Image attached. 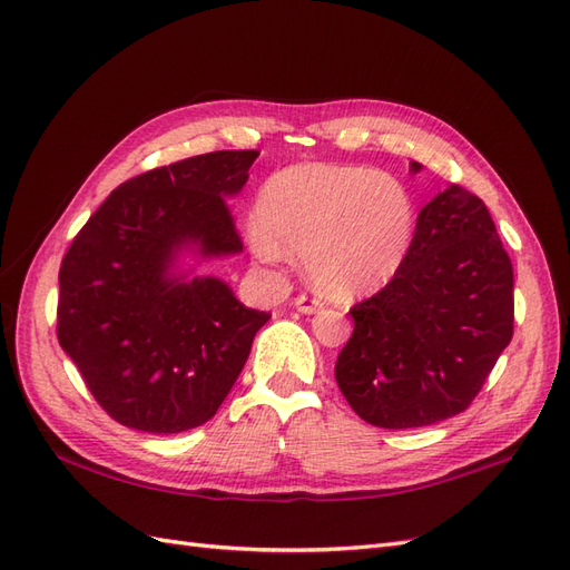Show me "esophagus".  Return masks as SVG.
Masks as SVG:
<instances>
[{
	"label": "esophagus",
	"mask_w": 570,
	"mask_h": 570,
	"mask_svg": "<svg viewBox=\"0 0 570 570\" xmlns=\"http://www.w3.org/2000/svg\"><path fill=\"white\" fill-rule=\"evenodd\" d=\"M295 304H297V308L302 314H316V312H321V308L325 306V302L321 299V297H316V295H297V299H295Z\"/></svg>",
	"instance_id": "obj_1"
}]
</instances>
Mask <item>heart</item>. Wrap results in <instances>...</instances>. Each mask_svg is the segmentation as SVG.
Instances as JSON below:
<instances>
[{"mask_svg": "<svg viewBox=\"0 0 570 570\" xmlns=\"http://www.w3.org/2000/svg\"><path fill=\"white\" fill-rule=\"evenodd\" d=\"M416 230L409 187L385 170L295 164L275 170L256 197L249 247L266 264L304 249L312 281L337 299L387 285Z\"/></svg>", "mask_w": 570, "mask_h": 570, "instance_id": "b5f03b06", "label": "heart"}]
</instances>
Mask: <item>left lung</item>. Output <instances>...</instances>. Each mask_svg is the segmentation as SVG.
<instances>
[{"instance_id":"obj_1","label":"left lung","mask_w":570,"mask_h":570,"mask_svg":"<svg viewBox=\"0 0 570 570\" xmlns=\"http://www.w3.org/2000/svg\"><path fill=\"white\" fill-rule=\"evenodd\" d=\"M350 314L335 377L366 423L423 428L469 409L513 337V266L488 206L459 185L425 204L402 268Z\"/></svg>"}]
</instances>
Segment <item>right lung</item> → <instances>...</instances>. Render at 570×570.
Returning <instances> with one entry per match:
<instances>
[{
	"label": "right lung",
	"mask_w": 570,
	"mask_h": 570,
	"mask_svg": "<svg viewBox=\"0 0 570 570\" xmlns=\"http://www.w3.org/2000/svg\"><path fill=\"white\" fill-rule=\"evenodd\" d=\"M256 149H223L118 185L61 258L57 337L109 416L142 433H183L214 419L271 314L216 278L185 283L180 247L235 254L243 237L226 197Z\"/></svg>",
	"instance_id": "1"
}]
</instances>
